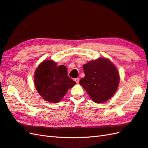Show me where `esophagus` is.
<instances>
[{
	"mask_svg": "<svg viewBox=\"0 0 148 148\" xmlns=\"http://www.w3.org/2000/svg\"><path fill=\"white\" fill-rule=\"evenodd\" d=\"M74 80H75V82H77V83H79V78H75Z\"/></svg>",
	"mask_w": 148,
	"mask_h": 148,
	"instance_id": "1",
	"label": "esophagus"
}]
</instances>
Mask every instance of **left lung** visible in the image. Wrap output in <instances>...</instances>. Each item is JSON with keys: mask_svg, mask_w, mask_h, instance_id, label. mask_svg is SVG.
Returning <instances> with one entry per match:
<instances>
[{"mask_svg": "<svg viewBox=\"0 0 148 148\" xmlns=\"http://www.w3.org/2000/svg\"><path fill=\"white\" fill-rule=\"evenodd\" d=\"M85 76L80 84L97 103L105 102L115 94L119 83V74L107 58H99L82 66Z\"/></svg>", "mask_w": 148, "mask_h": 148, "instance_id": "left-lung-1", "label": "left lung"}]
</instances>
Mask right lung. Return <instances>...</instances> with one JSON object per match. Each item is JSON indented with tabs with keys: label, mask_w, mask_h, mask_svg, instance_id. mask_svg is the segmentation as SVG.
<instances>
[{
	"label": "right lung",
	"mask_w": 148,
	"mask_h": 148,
	"mask_svg": "<svg viewBox=\"0 0 148 148\" xmlns=\"http://www.w3.org/2000/svg\"><path fill=\"white\" fill-rule=\"evenodd\" d=\"M75 83L67 75L66 66H57L51 60L41 63L35 73L36 90L44 99L51 103L59 102Z\"/></svg>",
	"instance_id": "1"
}]
</instances>
